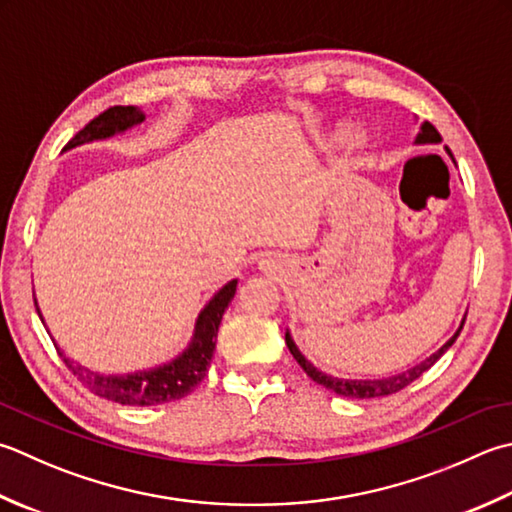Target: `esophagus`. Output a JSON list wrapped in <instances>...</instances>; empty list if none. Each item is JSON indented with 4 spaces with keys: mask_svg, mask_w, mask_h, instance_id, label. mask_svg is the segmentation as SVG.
<instances>
[{
    "mask_svg": "<svg viewBox=\"0 0 512 512\" xmlns=\"http://www.w3.org/2000/svg\"><path fill=\"white\" fill-rule=\"evenodd\" d=\"M259 266H262V270H266V273H270V270L275 268V259L266 257V259H262V262H259Z\"/></svg>",
    "mask_w": 512,
    "mask_h": 512,
    "instance_id": "obj_1",
    "label": "esophagus"
}]
</instances>
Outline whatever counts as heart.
Returning a JSON list of instances; mask_svg holds the SVG:
<instances>
[{
  "mask_svg": "<svg viewBox=\"0 0 512 512\" xmlns=\"http://www.w3.org/2000/svg\"><path fill=\"white\" fill-rule=\"evenodd\" d=\"M335 139H337V133H330V135L326 137V142H324V144H326V146L335 144ZM362 144H364V139H362V137H355V139H353V146H355V148H359Z\"/></svg>",
  "mask_w": 512,
  "mask_h": 512,
  "instance_id": "1",
  "label": "heart"
}]
</instances>
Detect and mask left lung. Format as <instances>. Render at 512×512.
Segmentation results:
<instances>
[{
	"label": "left lung",
	"mask_w": 512,
	"mask_h": 512,
	"mask_svg": "<svg viewBox=\"0 0 512 512\" xmlns=\"http://www.w3.org/2000/svg\"><path fill=\"white\" fill-rule=\"evenodd\" d=\"M415 146H435V144H442V135L437 133V128L430 124V122H422L419 126L417 135H415ZM444 150L448 153V157L453 159L455 164V157L450 153V148L444 146ZM466 322V315L462 319V324L455 330V335L448 339L444 346H439L433 355H428L422 362L415 364L413 368L402 370V373H395V375H388V377H377V379H353V377H335V375H328L324 370H319L315 364H310V359H306V355L299 350V346L295 344L293 335H290V330L286 328V346L290 350V355L297 359V364L306 370V375L313 379V382L322 384L324 388L333 390V393L342 395V397H353V399H373V397H386V395H393L397 390L406 388L408 384H413L417 377H422V373L433 366L439 357H442L446 350L455 344V339L462 333Z\"/></svg>",
	"instance_id": "obj_1"
}]
</instances>
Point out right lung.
Segmentation results:
<instances>
[{"instance_id":"1","label":"right lung","mask_w":512,"mask_h":512,"mask_svg":"<svg viewBox=\"0 0 512 512\" xmlns=\"http://www.w3.org/2000/svg\"><path fill=\"white\" fill-rule=\"evenodd\" d=\"M144 119L146 115L139 106H113L104 110L99 117H95L84 130H79V133L66 144L64 150H73L77 146L93 144V142H104V139L122 135L126 130L139 126ZM235 290H237V279H230L228 284L219 288L217 293L204 304V308L199 310V315L195 319L193 337H190L188 346L173 359H168V362L153 368H142V370H135V373H122V375L99 373V370H93L75 362V359L66 357L64 350H59L55 339L53 342L57 346V353L64 357L66 366L73 370V375L90 390V393L124 406H155V404L175 402V399H182L188 393H193V390L199 386V382L206 377L210 359H213L217 330H219V324H222L224 310L228 308L230 302H233ZM35 308H37L39 319H42V324L46 326L37 299H35Z\"/></svg>"}]
</instances>
